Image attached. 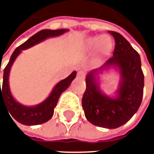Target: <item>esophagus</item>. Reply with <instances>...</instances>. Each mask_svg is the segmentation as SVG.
I'll list each match as a JSON object with an SVG mask.
<instances>
[{
	"mask_svg": "<svg viewBox=\"0 0 154 154\" xmlns=\"http://www.w3.org/2000/svg\"><path fill=\"white\" fill-rule=\"evenodd\" d=\"M77 76H78V77H80V78H85V76H86V72L83 71V70H80V71L77 73Z\"/></svg>",
	"mask_w": 154,
	"mask_h": 154,
	"instance_id": "1",
	"label": "esophagus"
}]
</instances>
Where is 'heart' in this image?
I'll use <instances>...</instances> for the list:
<instances>
[{"label": "heart", "instance_id": "1", "mask_svg": "<svg viewBox=\"0 0 154 154\" xmlns=\"http://www.w3.org/2000/svg\"><path fill=\"white\" fill-rule=\"evenodd\" d=\"M98 47L101 53L107 54L112 48V41L107 36L92 38L87 42V48L89 50H93Z\"/></svg>", "mask_w": 154, "mask_h": 154}]
</instances>
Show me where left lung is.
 I'll return each mask as SVG.
<instances>
[{
    "mask_svg": "<svg viewBox=\"0 0 154 154\" xmlns=\"http://www.w3.org/2000/svg\"><path fill=\"white\" fill-rule=\"evenodd\" d=\"M109 32L115 39V49L113 56L103 68L110 65L119 68L122 82L118 97L110 98L103 95L95 80L99 69L91 71L86 76L82 108L86 119L93 125L116 128L129 121L139 109L143 97L144 74L138 52L120 33L113 31Z\"/></svg>",
    "mask_w": 154,
    "mask_h": 154,
    "instance_id": "8db88e82",
    "label": "left lung"
}]
</instances>
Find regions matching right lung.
<instances>
[{"instance_id":"obj_1","label":"right lung","mask_w":154,"mask_h":154,"mask_svg":"<svg viewBox=\"0 0 154 154\" xmlns=\"http://www.w3.org/2000/svg\"><path fill=\"white\" fill-rule=\"evenodd\" d=\"M67 32L66 29H60V30H42L32 37H31L27 41L23 43L22 45L17 47L10 57L8 65L4 68L3 73V82L2 86L1 88L0 86V106L1 102L4 103L7 109L11 114L10 116H13L15 120L25 125H38L42 124L44 122L49 121L54 114V109L57 104L58 99L60 95L62 94L69 85L73 81L76 76V71H74L66 79L61 80L53 89V91L45 101L34 107H26L21 105L15 101L12 97L8 86V74L12 64L14 63L16 57L19 56L21 51L28 49L39 42L45 40L50 37H56L62 35V33ZM1 72V67H0ZM1 85V82H0ZM12 119V117H11ZM13 120V119H12ZM14 121V120H13Z\"/></svg>"}]
</instances>
